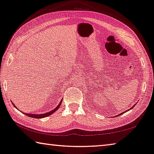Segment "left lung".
I'll return each instance as SVG.
<instances>
[{
	"mask_svg": "<svg viewBox=\"0 0 154 154\" xmlns=\"http://www.w3.org/2000/svg\"><path fill=\"white\" fill-rule=\"evenodd\" d=\"M134 105L133 106H132V107H131V108H130V109H132V108H133V107H134ZM126 111H125V112H126ZM124 113V112H122V113H120V114H119V115H121V114H123ZM118 116H119V115H118Z\"/></svg>",
	"mask_w": 154,
	"mask_h": 154,
	"instance_id": "obj_1",
	"label": "left lung"
}]
</instances>
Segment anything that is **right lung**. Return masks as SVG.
I'll return each mask as SVG.
<instances>
[{"label": "right lung", "mask_w": 154, "mask_h": 154, "mask_svg": "<svg viewBox=\"0 0 154 154\" xmlns=\"http://www.w3.org/2000/svg\"><path fill=\"white\" fill-rule=\"evenodd\" d=\"M62 100L60 101V103L59 105L56 106V107L54 109V110H52L51 111L49 112H48V113H43V114H40V115H36V114H30V113H24L25 115H26V116H28V117H31V118H45V117H48L49 116H50V115H51L53 113H54L56 110H58V108L60 106V105L62 103ZM14 105V104H13ZM15 106V105H14ZM15 107H16V106H15Z\"/></svg>", "instance_id": "1"}]
</instances>
